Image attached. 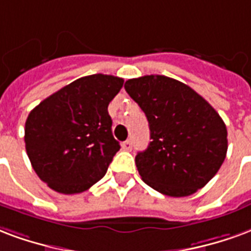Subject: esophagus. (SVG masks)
I'll use <instances>...</instances> for the list:
<instances>
[{"mask_svg":"<svg viewBox=\"0 0 251 251\" xmlns=\"http://www.w3.org/2000/svg\"><path fill=\"white\" fill-rule=\"evenodd\" d=\"M133 147V144H132V140L131 139H128V140H126V142H123L122 143V148H123L124 151H131Z\"/></svg>","mask_w":251,"mask_h":251,"instance_id":"1","label":"esophagus"}]
</instances>
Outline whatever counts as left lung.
<instances>
[{"label":"left lung","instance_id":"8db88e82","mask_svg":"<svg viewBox=\"0 0 251 251\" xmlns=\"http://www.w3.org/2000/svg\"><path fill=\"white\" fill-rule=\"evenodd\" d=\"M143 109L151 142L135 163L144 182L168 197H187L210 182L227 152V129L204 99L175 78L150 75L124 84Z\"/></svg>","mask_w":251,"mask_h":251}]
</instances>
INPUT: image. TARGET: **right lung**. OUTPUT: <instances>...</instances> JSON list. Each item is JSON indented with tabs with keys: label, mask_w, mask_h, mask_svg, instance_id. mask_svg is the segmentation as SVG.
<instances>
[{
	"label": "right lung",
	"mask_w": 251,
	"mask_h": 251,
	"mask_svg": "<svg viewBox=\"0 0 251 251\" xmlns=\"http://www.w3.org/2000/svg\"><path fill=\"white\" fill-rule=\"evenodd\" d=\"M124 80L111 75L77 78L33 108L25 148L38 178L60 194H78L103 178L120 144L108 104Z\"/></svg>",
	"instance_id": "obj_1"
}]
</instances>
